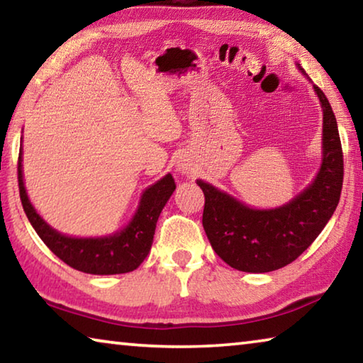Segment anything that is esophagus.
Returning a JSON list of instances; mask_svg holds the SVG:
<instances>
[{"instance_id": "1", "label": "esophagus", "mask_w": 363, "mask_h": 363, "mask_svg": "<svg viewBox=\"0 0 363 363\" xmlns=\"http://www.w3.org/2000/svg\"><path fill=\"white\" fill-rule=\"evenodd\" d=\"M179 171H182V173H186V171H187V167H184V164H181V167H179Z\"/></svg>"}]
</instances>
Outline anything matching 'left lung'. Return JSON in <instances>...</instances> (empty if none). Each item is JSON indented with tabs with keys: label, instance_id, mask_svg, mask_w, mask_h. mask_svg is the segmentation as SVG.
Instances as JSON below:
<instances>
[{
	"label": "left lung",
	"instance_id": "left-lung-1",
	"mask_svg": "<svg viewBox=\"0 0 363 363\" xmlns=\"http://www.w3.org/2000/svg\"><path fill=\"white\" fill-rule=\"evenodd\" d=\"M323 110V158L314 182L275 210H253L196 181L205 194L203 229L213 250L230 267L243 272H270L285 267L311 247L340 203L344 162L333 110L314 84Z\"/></svg>",
	"mask_w": 363,
	"mask_h": 363
}]
</instances>
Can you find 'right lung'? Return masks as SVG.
Here are the masks:
<instances>
[{
  "mask_svg": "<svg viewBox=\"0 0 363 363\" xmlns=\"http://www.w3.org/2000/svg\"><path fill=\"white\" fill-rule=\"evenodd\" d=\"M17 181L23 211L46 247L67 266L94 275L126 274L140 266L150 251L160 213L176 189L173 176L167 174L143 194L136 214L121 232L99 238H75L49 227L30 203L22 177V149L17 163Z\"/></svg>",
  "mask_w": 363,
  "mask_h": 363,
  "instance_id": "add662e5",
  "label": "right lung"
}]
</instances>
